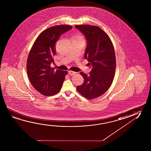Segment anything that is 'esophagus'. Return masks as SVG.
I'll list each match as a JSON object with an SVG mask.
<instances>
[{
  "label": "esophagus",
  "mask_w": 151,
  "mask_h": 151,
  "mask_svg": "<svg viewBox=\"0 0 151 151\" xmlns=\"http://www.w3.org/2000/svg\"><path fill=\"white\" fill-rule=\"evenodd\" d=\"M75 74H76V72L71 71V70H69V71H68V74H69L70 76H73V75H74Z\"/></svg>",
  "instance_id": "34e87169"
}]
</instances>
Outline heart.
<instances>
[{"label":"heart","mask_w":151,"mask_h":151,"mask_svg":"<svg viewBox=\"0 0 151 151\" xmlns=\"http://www.w3.org/2000/svg\"><path fill=\"white\" fill-rule=\"evenodd\" d=\"M81 39H83V37L82 36H79V35H77V36H76L74 37V38L73 39V40H81Z\"/></svg>","instance_id":"obj_1"}]
</instances>
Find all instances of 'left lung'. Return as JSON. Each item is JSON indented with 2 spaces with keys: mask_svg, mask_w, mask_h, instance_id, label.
<instances>
[{
  "mask_svg": "<svg viewBox=\"0 0 151 151\" xmlns=\"http://www.w3.org/2000/svg\"><path fill=\"white\" fill-rule=\"evenodd\" d=\"M75 27L86 40L84 58L91 67L88 75L80 73L84 82L77 89L85 98L94 99L104 94L114 79L116 58L113 45L106 33L97 26L77 25Z\"/></svg>",
  "mask_w": 151,
  "mask_h": 151,
  "instance_id": "obj_1",
  "label": "left lung"
}]
</instances>
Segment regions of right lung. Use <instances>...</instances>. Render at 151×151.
<instances>
[{
  "label": "right lung",
  "instance_id": "add662e5",
  "mask_svg": "<svg viewBox=\"0 0 151 151\" xmlns=\"http://www.w3.org/2000/svg\"><path fill=\"white\" fill-rule=\"evenodd\" d=\"M72 26L57 25L48 28L40 33L30 51L27 62V72L30 82L40 94L51 96L60 91L67 71L50 67L55 64L53 56L56 54V44L60 36Z\"/></svg>",
  "mask_w": 151,
  "mask_h": 151
}]
</instances>
